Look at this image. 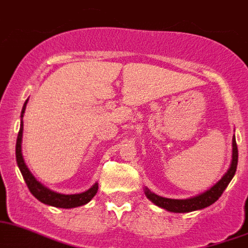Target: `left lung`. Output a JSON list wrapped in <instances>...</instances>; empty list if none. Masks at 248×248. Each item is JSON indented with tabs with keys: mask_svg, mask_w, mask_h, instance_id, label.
<instances>
[{
	"mask_svg": "<svg viewBox=\"0 0 248 248\" xmlns=\"http://www.w3.org/2000/svg\"><path fill=\"white\" fill-rule=\"evenodd\" d=\"M237 162H238V149H237L236 138L233 135V138H232V162H231L230 168H228L227 173L211 189L206 190V192H203L196 197H190L187 200H172V198L160 197L153 192H150L148 188H145V196L154 204H156L160 208L167 209L169 212L187 213L197 211V209L206 208L218 200L223 193V190L230 185V182L232 181L234 173H236Z\"/></svg>",
	"mask_w": 248,
	"mask_h": 248,
	"instance_id": "obj_1",
	"label": "left lung"
}]
</instances>
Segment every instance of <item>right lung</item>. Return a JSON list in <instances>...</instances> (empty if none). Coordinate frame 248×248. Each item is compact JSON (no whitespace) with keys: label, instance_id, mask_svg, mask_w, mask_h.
I'll list each match as a JSON object with an SVG mask.
<instances>
[{"label":"right lung","instance_id":"add662e5","mask_svg":"<svg viewBox=\"0 0 248 248\" xmlns=\"http://www.w3.org/2000/svg\"><path fill=\"white\" fill-rule=\"evenodd\" d=\"M29 101L27 99L23 104L22 111H21V125H20V132L17 135V141H16V162H17V166L21 170V174H22L23 179L26 182L27 187H29L30 192L32 193V196L35 198L40 201V202L48 204V206L58 207V208H75V207H80L86 204L88 202L93 200V197L98 192V183H95L90 189L82 192V193L78 194H61L56 193L54 190L48 189L45 186H42L37 179L32 175V173L30 172V169L27 168L26 163L23 160L22 156V132H23V113H25V109H26V104Z\"/></svg>","mask_w":248,"mask_h":248}]
</instances>
